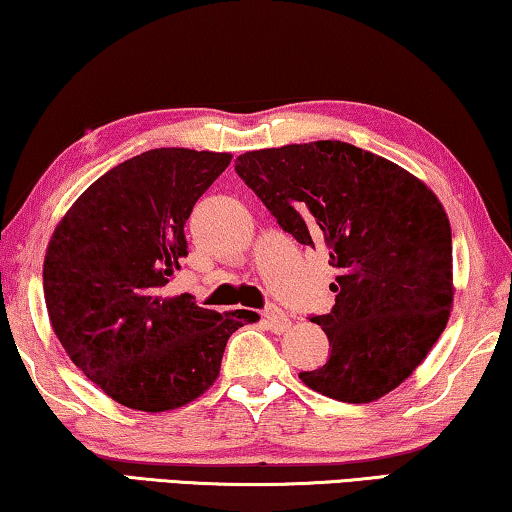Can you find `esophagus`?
Instances as JSON below:
<instances>
[{
	"label": "esophagus",
	"instance_id": "1",
	"mask_svg": "<svg viewBox=\"0 0 512 512\" xmlns=\"http://www.w3.org/2000/svg\"><path fill=\"white\" fill-rule=\"evenodd\" d=\"M264 319H266V326H269V331L273 333H285L289 326H292L289 317L278 308V305H269V308L264 310Z\"/></svg>",
	"mask_w": 512,
	"mask_h": 512
}]
</instances>
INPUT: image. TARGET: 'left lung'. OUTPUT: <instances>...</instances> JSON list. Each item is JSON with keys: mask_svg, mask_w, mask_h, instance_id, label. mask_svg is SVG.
<instances>
[{"mask_svg": "<svg viewBox=\"0 0 512 512\" xmlns=\"http://www.w3.org/2000/svg\"><path fill=\"white\" fill-rule=\"evenodd\" d=\"M236 174L303 246L338 271L335 305L310 317L331 356L299 379L363 404L398 388L444 333L453 308L451 223L437 195L391 160L340 140L236 158Z\"/></svg>", "mask_w": 512, "mask_h": 512, "instance_id": "obj_1", "label": "left lung"}]
</instances>
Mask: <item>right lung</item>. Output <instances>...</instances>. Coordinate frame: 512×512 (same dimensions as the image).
Here are the masks:
<instances>
[{"mask_svg": "<svg viewBox=\"0 0 512 512\" xmlns=\"http://www.w3.org/2000/svg\"><path fill=\"white\" fill-rule=\"evenodd\" d=\"M232 154L151 149L82 193L52 232L43 292L52 331L114 402L170 411L218 379L230 335L259 319L220 315L190 294L163 296L188 255L183 225Z\"/></svg>", "mask_w": 512, "mask_h": 512, "instance_id": "obj_1", "label": "right lung"}]
</instances>
